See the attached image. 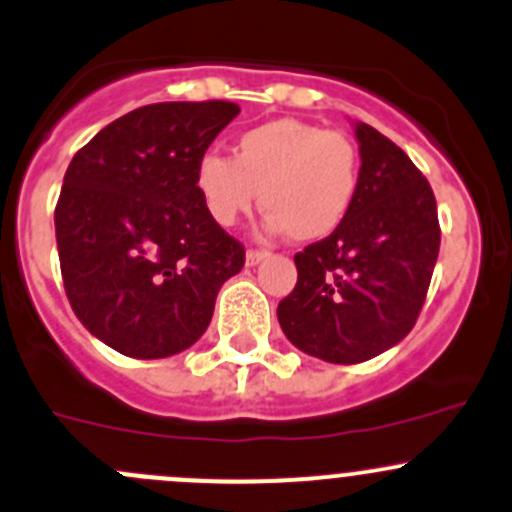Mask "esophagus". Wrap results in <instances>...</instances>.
<instances>
[{
    "instance_id": "esophagus-1",
    "label": "esophagus",
    "mask_w": 512,
    "mask_h": 512,
    "mask_svg": "<svg viewBox=\"0 0 512 512\" xmlns=\"http://www.w3.org/2000/svg\"><path fill=\"white\" fill-rule=\"evenodd\" d=\"M265 257H267V250H247V265H250V267L260 265Z\"/></svg>"
}]
</instances>
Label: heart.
<instances>
[{
	"label": "heart",
	"instance_id": "b5f03b06",
	"mask_svg": "<svg viewBox=\"0 0 512 512\" xmlns=\"http://www.w3.org/2000/svg\"><path fill=\"white\" fill-rule=\"evenodd\" d=\"M195 187L217 225H237L262 202L267 230L315 242L332 235L352 210L360 150L342 132L292 117L270 119L242 132L232 157L202 155Z\"/></svg>",
	"mask_w": 512,
	"mask_h": 512
}]
</instances>
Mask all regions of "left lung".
Listing matches in <instances>:
<instances>
[{"mask_svg": "<svg viewBox=\"0 0 512 512\" xmlns=\"http://www.w3.org/2000/svg\"><path fill=\"white\" fill-rule=\"evenodd\" d=\"M360 187L325 240L295 255L297 285L277 305L297 350L355 365L398 345L418 320L440 250L438 205L423 172L375 127L355 122Z\"/></svg>", "mask_w": 512, "mask_h": 512, "instance_id": "obj_1", "label": "left lung"}]
</instances>
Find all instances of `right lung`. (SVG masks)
Listing matches in <instances>:
<instances>
[{
	"label": "right lung",
	"mask_w": 512,
	"mask_h": 512,
	"mask_svg": "<svg viewBox=\"0 0 512 512\" xmlns=\"http://www.w3.org/2000/svg\"><path fill=\"white\" fill-rule=\"evenodd\" d=\"M240 114L235 102H160L114 119L69 162L54 210L74 315L137 360L195 345L245 247L202 205L200 157Z\"/></svg>",
	"instance_id": "right-lung-1"
}]
</instances>
